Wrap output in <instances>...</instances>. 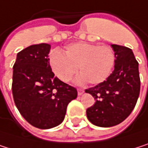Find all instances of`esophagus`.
<instances>
[{
    "label": "esophagus",
    "mask_w": 148,
    "mask_h": 148,
    "mask_svg": "<svg viewBox=\"0 0 148 148\" xmlns=\"http://www.w3.org/2000/svg\"><path fill=\"white\" fill-rule=\"evenodd\" d=\"M83 93H84L83 89H78V95H79V96H80V95H82Z\"/></svg>",
    "instance_id": "esophagus-1"
}]
</instances>
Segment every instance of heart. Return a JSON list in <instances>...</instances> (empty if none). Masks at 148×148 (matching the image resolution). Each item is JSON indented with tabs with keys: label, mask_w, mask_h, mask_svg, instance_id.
<instances>
[{
	"label": "heart",
	"mask_w": 148,
	"mask_h": 148,
	"mask_svg": "<svg viewBox=\"0 0 148 148\" xmlns=\"http://www.w3.org/2000/svg\"><path fill=\"white\" fill-rule=\"evenodd\" d=\"M49 65L54 75L63 82L70 81L78 71L77 84L89 82L93 85L104 82L114 68L115 54L108 46H98L88 42L69 44L65 53L55 49L49 54Z\"/></svg>",
	"instance_id": "heart-1"
}]
</instances>
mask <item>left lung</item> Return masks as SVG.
<instances>
[{"instance_id":"1","label":"left lung","mask_w":148,"mask_h":148,"mask_svg":"<svg viewBox=\"0 0 148 148\" xmlns=\"http://www.w3.org/2000/svg\"><path fill=\"white\" fill-rule=\"evenodd\" d=\"M115 54L114 69L102 83L87 89L95 103L87 109L88 121L101 127L116 126L126 120L137 102L140 81L139 63L132 49L111 44Z\"/></svg>"}]
</instances>
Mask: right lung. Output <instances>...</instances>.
I'll list each match as a JSON object with an SVG mask.
<instances>
[{"label": "right lung", "instance_id": "1", "mask_svg": "<svg viewBox=\"0 0 148 148\" xmlns=\"http://www.w3.org/2000/svg\"><path fill=\"white\" fill-rule=\"evenodd\" d=\"M51 45H32L17 53L12 92L16 108L32 126L49 129L60 125L77 90L54 76L49 65Z\"/></svg>", "mask_w": 148, "mask_h": 148}]
</instances>
